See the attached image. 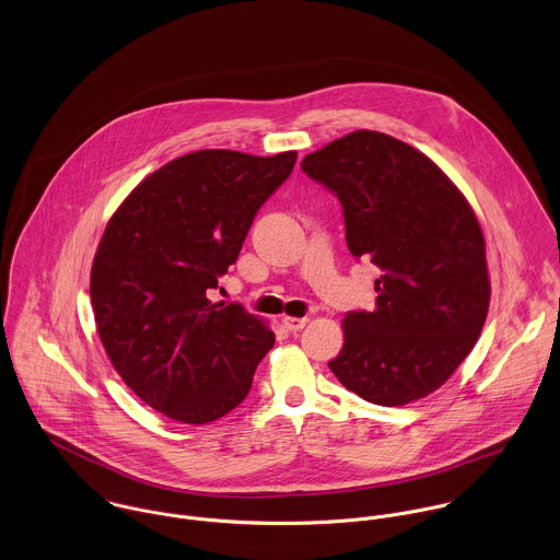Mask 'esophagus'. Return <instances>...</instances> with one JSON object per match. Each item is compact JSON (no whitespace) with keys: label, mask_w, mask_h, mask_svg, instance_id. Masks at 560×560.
I'll return each instance as SVG.
<instances>
[{"label":"esophagus","mask_w":560,"mask_h":560,"mask_svg":"<svg viewBox=\"0 0 560 560\" xmlns=\"http://www.w3.org/2000/svg\"><path fill=\"white\" fill-rule=\"evenodd\" d=\"M281 323H283V327L288 329V331H301L307 323H310V318H294V316H283L281 318Z\"/></svg>","instance_id":"obj_1"}]
</instances>
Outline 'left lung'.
Here are the masks:
<instances>
[{
  "mask_svg": "<svg viewBox=\"0 0 560 560\" xmlns=\"http://www.w3.org/2000/svg\"><path fill=\"white\" fill-rule=\"evenodd\" d=\"M301 168L336 192L348 250L381 268L374 312L343 316L331 372L383 407L429 396L469 354L489 310L474 210L431 158L381 131L346 133Z\"/></svg>",
  "mask_w": 560,
  "mask_h": 560,
  "instance_id": "left-lung-1",
  "label": "left lung"
}]
</instances>
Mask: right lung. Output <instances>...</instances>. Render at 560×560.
<instances>
[{
	"instance_id": "1",
	"label": "right lung",
	"mask_w": 560,
	"mask_h": 560,
	"mask_svg": "<svg viewBox=\"0 0 560 560\" xmlns=\"http://www.w3.org/2000/svg\"><path fill=\"white\" fill-rule=\"evenodd\" d=\"M296 151L182 155L142 179L106 226L91 270L102 343L127 387L162 416L208 424L235 409L275 334L206 292L237 259Z\"/></svg>"
}]
</instances>
